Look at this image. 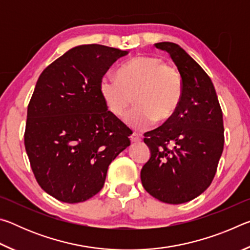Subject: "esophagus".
Instances as JSON below:
<instances>
[{
  "label": "esophagus",
  "mask_w": 250,
  "mask_h": 250,
  "mask_svg": "<svg viewBox=\"0 0 250 250\" xmlns=\"http://www.w3.org/2000/svg\"><path fill=\"white\" fill-rule=\"evenodd\" d=\"M130 140H131V142L137 143V142L142 141V138H141V135H139V134H137V133H133V134L130 137Z\"/></svg>",
  "instance_id": "34e87169"
}]
</instances>
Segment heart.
I'll return each mask as SVG.
<instances>
[{
  "label": "heart",
  "instance_id": "heart-1",
  "mask_svg": "<svg viewBox=\"0 0 250 250\" xmlns=\"http://www.w3.org/2000/svg\"><path fill=\"white\" fill-rule=\"evenodd\" d=\"M119 79L104 76L99 90L105 105L113 116L122 117L133 104L137 105L126 113V125L142 130L158 121H170L183 98V82L174 66L156 56H139L121 67Z\"/></svg>",
  "mask_w": 250,
  "mask_h": 250
}]
</instances>
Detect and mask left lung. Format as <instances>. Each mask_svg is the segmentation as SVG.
Listing matches in <instances>:
<instances>
[{
    "label": "left lung",
    "mask_w": 250,
    "mask_h": 250,
    "mask_svg": "<svg viewBox=\"0 0 250 250\" xmlns=\"http://www.w3.org/2000/svg\"><path fill=\"white\" fill-rule=\"evenodd\" d=\"M166 50L183 82V98L174 117L149 132L151 156L141 170L146 191L163 203L182 204L213 181L224 149L223 112L204 69L177 44H154Z\"/></svg>",
    "instance_id": "1"
}]
</instances>
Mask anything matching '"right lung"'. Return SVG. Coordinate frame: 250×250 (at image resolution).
<instances>
[{
	"instance_id": "1",
	"label": "right lung",
	"mask_w": 250,
	"mask_h": 250,
	"mask_svg": "<svg viewBox=\"0 0 250 250\" xmlns=\"http://www.w3.org/2000/svg\"><path fill=\"white\" fill-rule=\"evenodd\" d=\"M128 55L80 45L46 67L27 107L25 150L37 183L56 200L80 203L104 188L109 164L130 146V129L108 111L99 83Z\"/></svg>"
}]
</instances>
